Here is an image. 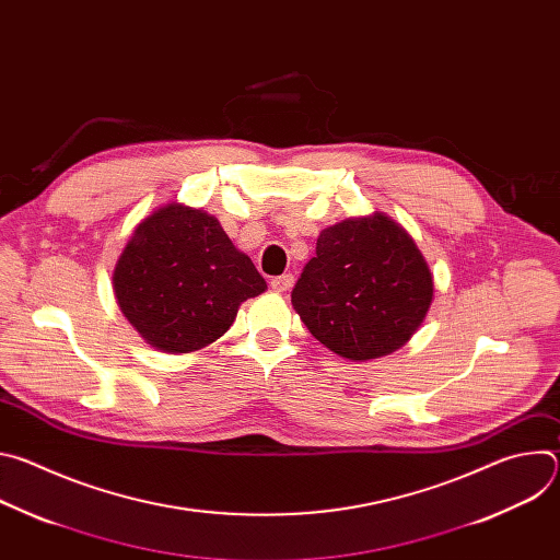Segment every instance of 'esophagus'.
Instances as JSON below:
<instances>
[{
	"mask_svg": "<svg viewBox=\"0 0 560 560\" xmlns=\"http://www.w3.org/2000/svg\"><path fill=\"white\" fill-rule=\"evenodd\" d=\"M270 285H272L275 292H288L294 285V277L290 272L281 275V277H275V279H270Z\"/></svg>",
	"mask_w": 560,
	"mask_h": 560,
	"instance_id": "34e87169",
	"label": "esophagus"
}]
</instances>
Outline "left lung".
Wrapping results in <instances>:
<instances>
[{"label":"left lung","mask_w":560,"mask_h":560,"mask_svg":"<svg viewBox=\"0 0 560 560\" xmlns=\"http://www.w3.org/2000/svg\"><path fill=\"white\" fill-rule=\"evenodd\" d=\"M434 294L432 272L412 236L383 212L322 230L292 305L335 354L370 361L406 346Z\"/></svg>","instance_id":"8db88e82"}]
</instances>
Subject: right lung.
I'll return each mask as SVG.
<instances>
[{"mask_svg": "<svg viewBox=\"0 0 560 560\" xmlns=\"http://www.w3.org/2000/svg\"><path fill=\"white\" fill-rule=\"evenodd\" d=\"M113 288L145 343L184 354L223 337L238 305L268 285L212 214L168 203L135 228Z\"/></svg>", "mask_w": 560, "mask_h": 560, "instance_id": "1", "label": "right lung"}]
</instances>
